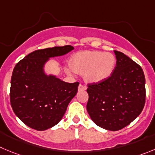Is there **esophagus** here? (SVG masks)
<instances>
[{"mask_svg":"<svg viewBox=\"0 0 155 155\" xmlns=\"http://www.w3.org/2000/svg\"><path fill=\"white\" fill-rule=\"evenodd\" d=\"M78 89H79V91H81V90H86V86H82V84H79V88H78Z\"/></svg>","mask_w":155,"mask_h":155,"instance_id":"esophagus-1","label":"esophagus"}]
</instances>
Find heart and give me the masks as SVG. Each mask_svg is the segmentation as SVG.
I'll return each instance as SVG.
<instances>
[{"instance_id":"1","label":"heart","mask_w":155,"mask_h":155,"mask_svg":"<svg viewBox=\"0 0 155 155\" xmlns=\"http://www.w3.org/2000/svg\"><path fill=\"white\" fill-rule=\"evenodd\" d=\"M115 57L110 53L100 51L82 52L75 55L70 66L66 69L69 74L84 73L87 82L97 83L109 77L115 66Z\"/></svg>"}]
</instances>
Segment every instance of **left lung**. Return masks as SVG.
I'll use <instances>...</instances> for the list:
<instances>
[{"label":"left lung","instance_id":"left-lung-1","mask_svg":"<svg viewBox=\"0 0 155 155\" xmlns=\"http://www.w3.org/2000/svg\"><path fill=\"white\" fill-rule=\"evenodd\" d=\"M116 66L102 82L88 85L86 109L98 126L118 131L142 112L145 103V78L138 64L123 53L114 51Z\"/></svg>","mask_w":155,"mask_h":155}]
</instances>
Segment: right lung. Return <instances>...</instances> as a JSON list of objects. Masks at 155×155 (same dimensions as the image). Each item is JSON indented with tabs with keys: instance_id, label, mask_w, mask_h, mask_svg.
I'll list each match as a JSON object with an SVG mask.
<instances>
[{
	"instance_id": "obj_1",
	"label": "right lung",
	"mask_w": 155,
	"mask_h": 155,
	"mask_svg": "<svg viewBox=\"0 0 155 155\" xmlns=\"http://www.w3.org/2000/svg\"><path fill=\"white\" fill-rule=\"evenodd\" d=\"M73 50L67 45L35 50L16 64L11 76V105L15 115L30 128L44 131L55 126L77 93L79 82H66L45 71L50 58Z\"/></svg>"
}]
</instances>
